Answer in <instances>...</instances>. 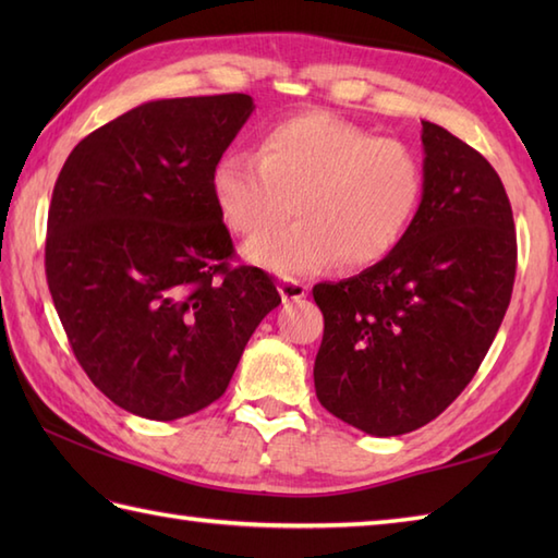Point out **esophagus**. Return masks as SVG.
Instances as JSON below:
<instances>
[{
	"instance_id": "obj_1",
	"label": "esophagus",
	"mask_w": 558,
	"mask_h": 558,
	"mask_svg": "<svg viewBox=\"0 0 558 558\" xmlns=\"http://www.w3.org/2000/svg\"><path fill=\"white\" fill-rule=\"evenodd\" d=\"M306 292H310V286H304V282H300V280L286 278L280 282V294H282V300H288V302H298V300L306 298Z\"/></svg>"
}]
</instances>
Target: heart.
I'll list each match as a JSON object with an SVG mask.
<instances>
[{"label":"heart","mask_w":558,"mask_h":558,"mask_svg":"<svg viewBox=\"0 0 558 558\" xmlns=\"http://www.w3.org/2000/svg\"><path fill=\"white\" fill-rule=\"evenodd\" d=\"M426 189L422 153L408 141L328 112L270 124L256 156L230 150L210 172V194L230 232L254 240L287 215L299 220L246 246L256 266L302 278L333 266L366 268L408 234Z\"/></svg>","instance_id":"obj_1"}]
</instances>
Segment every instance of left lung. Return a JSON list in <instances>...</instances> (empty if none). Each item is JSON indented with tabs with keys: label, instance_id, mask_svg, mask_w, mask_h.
<instances>
[{
	"label": "left lung",
	"instance_id": "8db88e82",
	"mask_svg": "<svg viewBox=\"0 0 558 558\" xmlns=\"http://www.w3.org/2000/svg\"><path fill=\"white\" fill-rule=\"evenodd\" d=\"M426 189L402 242L376 266L318 282L322 405L372 436L436 420L477 374L515 280V225L499 174L465 141L422 122Z\"/></svg>",
	"mask_w": 558,
	"mask_h": 558
}]
</instances>
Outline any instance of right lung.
Returning <instances> with one entry per match:
<instances>
[{
	"instance_id": "1",
	"label": "right lung",
	"mask_w": 558,
	"mask_h": 558,
	"mask_svg": "<svg viewBox=\"0 0 558 558\" xmlns=\"http://www.w3.org/2000/svg\"><path fill=\"white\" fill-rule=\"evenodd\" d=\"M254 112L244 93L153 100L69 153L45 276L69 345L114 405L170 422L216 402L280 294L232 266L210 172Z\"/></svg>"
}]
</instances>
